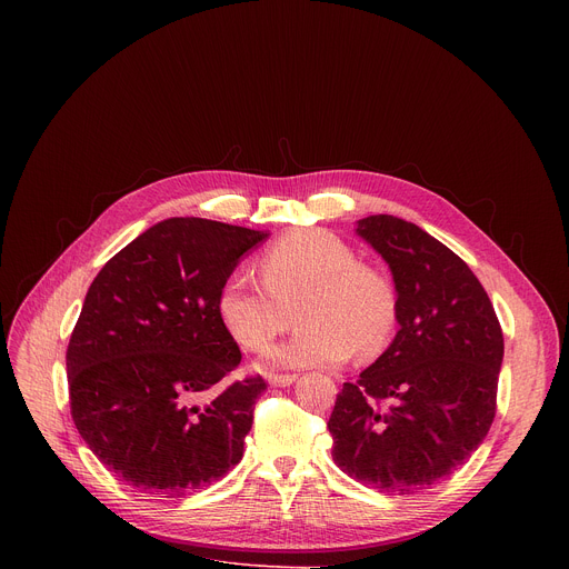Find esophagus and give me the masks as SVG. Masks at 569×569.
<instances>
[{"label": "esophagus", "mask_w": 569, "mask_h": 569, "mask_svg": "<svg viewBox=\"0 0 569 569\" xmlns=\"http://www.w3.org/2000/svg\"><path fill=\"white\" fill-rule=\"evenodd\" d=\"M295 380H297V376H295V373H286V376H270V378H268V382H270L272 387H290Z\"/></svg>", "instance_id": "obj_1"}]
</instances>
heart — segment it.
I'll return each mask as SVG.
<instances>
[{
    "instance_id": "b5f03b06",
    "label": "heart",
    "mask_w": 569,
    "mask_h": 569,
    "mask_svg": "<svg viewBox=\"0 0 569 569\" xmlns=\"http://www.w3.org/2000/svg\"><path fill=\"white\" fill-rule=\"evenodd\" d=\"M261 279L231 272L218 292V315L246 351H263L297 310L299 333L268 351V369L327 367L382 353L398 323V295L385 272L327 229H295L263 252Z\"/></svg>"
}]
</instances>
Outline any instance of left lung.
<instances>
[{"label":"left lung","mask_w":569,"mask_h":569,"mask_svg":"<svg viewBox=\"0 0 569 569\" xmlns=\"http://www.w3.org/2000/svg\"><path fill=\"white\" fill-rule=\"evenodd\" d=\"M356 231L391 270L400 329L338 393L333 461L380 493L410 496L466 463L489 435L505 338L472 270L419 224L380 213Z\"/></svg>","instance_id":"obj_1"}]
</instances>
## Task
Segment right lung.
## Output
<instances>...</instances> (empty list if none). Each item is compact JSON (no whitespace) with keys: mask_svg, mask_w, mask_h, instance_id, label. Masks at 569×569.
Instances as JSON below:
<instances>
[{"mask_svg":"<svg viewBox=\"0 0 569 569\" xmlns=\"http://www.w3.org/2000/svg\"><path fill=\"white\" fill-rule=\"evenodd\" d=\"M270 233L169 218L92 281L67 347L76 430L103 466L152 498H182L242 459L266 380L227 382L240 351L218 292Z\"/></svg>","mask_w":569,"mask_h":569,"instance_id":"right-lung-1","label":"right lung"}]
</instances>
